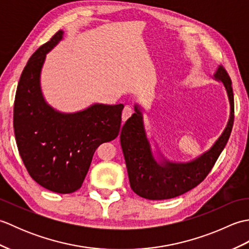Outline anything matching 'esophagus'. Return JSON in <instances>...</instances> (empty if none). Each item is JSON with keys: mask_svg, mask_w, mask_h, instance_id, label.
<instances>
[{"mask_svg": "<svg viewBox=\"0 0 249 249\" xmlns=\"http://www.w3.org/2000/svg\"><path fill=\"white\" fill-rule=\"evenodd\" d=\"M133 112H134L133 108L129 107V106H125L123 112H122V120L126 121L128 118H130V115L133 114Z\"/></svg>", "mask_w": 249, "mask_h": 249, "instance_id": "1", "label": "esophagus"}]
</instances>
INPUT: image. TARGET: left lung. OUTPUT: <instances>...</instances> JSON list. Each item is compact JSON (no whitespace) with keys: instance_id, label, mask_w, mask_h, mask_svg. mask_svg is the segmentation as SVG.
<instances>
[{"instance_id":"1","label":"left lung","mask_w":249,"mask_h":249,"mask_svg":"<svg viewBox=\"0 0 249 249\" xmlns=\"http://www.w3.org/2000/svg\"><path fill=\"white\" fill-rule=\"evenodd\" d=\"M214 78L224 84L228 95L229 120L223 134L213 146L192 161H170L160 153L161 160L158 162L153 155L150 140L146 136L142 109L139 105H135V113L125 122L120 139L130 187L140 197L149 200L178 197L195 188L212 170L229 140L234 119L233 92L228 72L223 66H218Z\"/></svg>"}]
</instances>
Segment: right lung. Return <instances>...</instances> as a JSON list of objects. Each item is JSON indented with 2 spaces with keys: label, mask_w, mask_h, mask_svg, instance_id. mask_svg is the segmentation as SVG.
Returning <instances> with one entry per match:
<instances>
[{
  "label": "right lung",
  "mask_w": 249,
  "mask_h": 249,
  "mask_svg": "<svg viewBox=\"0 0 249 249\" xmlns=\"http://www.w3.org/2000/svg\"><path fill=\"white\" fill-rule=\"evenodd\" d=\"M63 34L56 32L26 63L16 92L14 130L31 178L51 192L71 194L81 187L97 147L118 137L124 105L94 104L62 113L47 104L40 88L41 68Z\"/></svg>",
  "instance_id": "1"
}]
</instances>
